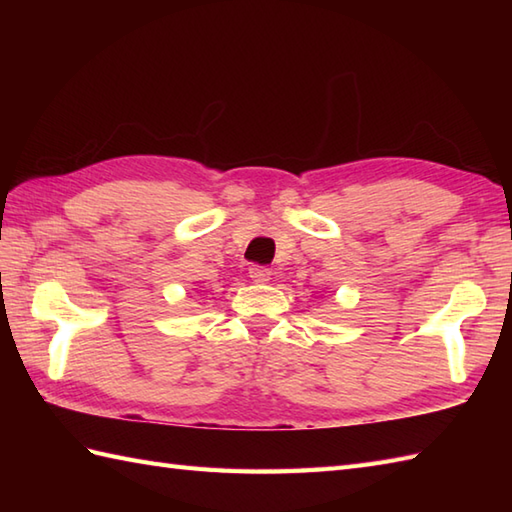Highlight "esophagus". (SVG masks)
<instances>
[{
	"label": "esophagus",
	"mask_w": 512,
	"mask_h": 512,
	"mask_svg": "<svg viewBox=\"0 0 512 512\" xmlns=\"http://www.w3.org/2000/svg\"><path fill=\"white\" fill-rule=\"evenodd\" d=\"M248 277L255 281V284H266V281L270 279V268L266 266H250L248 268Z\"/></svg>",
	"instance_id": "1"
}]
</instances>
